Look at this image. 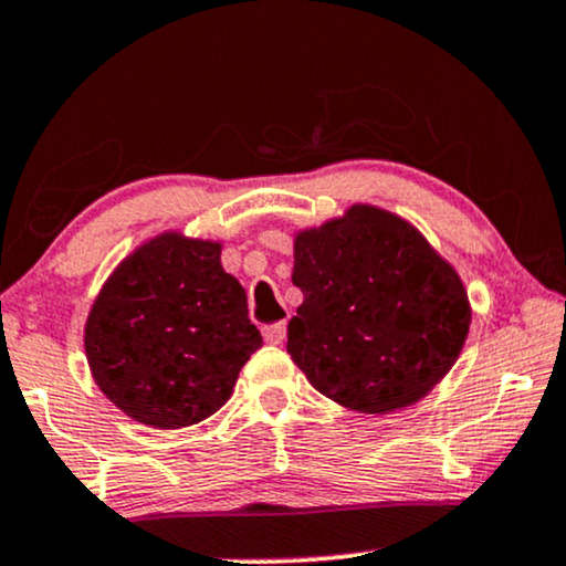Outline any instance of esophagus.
<instances>
[{"label": "esophagus", "instance_id": "34e87169", "mask_svg": "<svg viewBox=\"0 0 566 566\" xmlns=\"http://www.w3.org/2000/svg\"><path fill=\"white\" fill-rule=\"evenodd\" d=\"M284 336H287V324H271L263 328V339H266L269 345H282Z\"/></svg>", "mask_w": 566, "mask_h": 566}]
</instances>
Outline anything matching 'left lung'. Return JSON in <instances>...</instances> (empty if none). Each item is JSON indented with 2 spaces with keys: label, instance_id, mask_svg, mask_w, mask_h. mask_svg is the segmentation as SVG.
Masks as SVG:
<instances>
[{
  "label": "left lung",
  "instance_id": "left-lung-1",
  "mask_svg": "<svg viewBox=\"0 0 566 566\" xmlns=\"http://www.w3.org/2000/svg\"><path fill=\"white\" fill-rule=\"evenodd\" d=\"M303 305L287 353L321 395L386 415L423 399L462 353L468 292L410 221L376 206L295 238Z\"/></svg>",
  "mask_w": 566,
  "mask_h": 566
}]
</instances>
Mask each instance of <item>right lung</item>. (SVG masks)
<instances>
[{
  "mask_svg": "<svg viewBox=\"0 0 566 566\" xmlns=\"http://www.w3.org/2000/svg\"><path fill=\"white\" fill-rule=\"evenodd\" d=\"M221 245L164 232L114 269L85 321L93 381L151 428L200 423L263 345Z\"/></svg>",
  "mask_w": 566,
  "mask_h": 566,
  "instance_id": "add662e5",
  "label": "right lung"
}]
</instances>
